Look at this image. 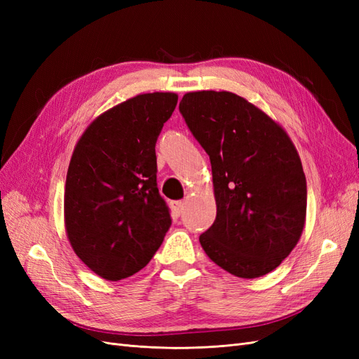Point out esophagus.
Here are the masks:
<instances>
[{"label": "esophagus", "instance_id": "esophagus-1", "mask_svg": "<svg viewBox=\"0 0 359 359\" xmlns=\"http://www.w3.org/2000/svg\"><path fill=\"white\" fill-rule=\"evenodd\" d=\"M170 206H172L173 212H175L177 215H181V212H182V210H184V202H182V201H173V202L170 203Z\"/></svg>", "mask_w": 359, "mask_h": 359}]
</instances>
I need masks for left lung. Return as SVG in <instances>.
<instances>
[{
	"label": "left lung",
	"instance_id": "obj_1",
	"mask_svg": "<svg viewBox=\"0 0 359 359\" xmlns=\"http://www.w3.org/2000/svg\"><path fill=\"white\" fill-rule=\"evenodd\" d=\"M180 112L212 169L217 215L199 241L227 273L256 278L297 245L307 211V181L286 132L243 97L187 93Z\"/></svg>",
	"mask_w": 359,
	"mask_h": 359
}]
</instances>
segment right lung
Segmentation results:
<instances>
[{"instance_id": "1", "label": "right lung", "mask_w": 359, "mask_h": 359, "mask_svg": "<svg viewBox=\"0 0 359 359\" xmlns=\"http://www.w3.org/2000/svg\"><path fill=\"white\" fill-rule=\"evenodd\" d=\"M178 95L133 97L93 121L76 145L64 194V219L74 253L97 276L136 274L172 224L157 187L156 144Z\"/></svg>"}]
</instances>
